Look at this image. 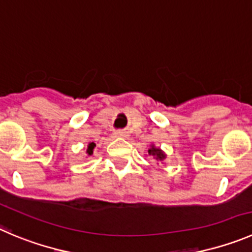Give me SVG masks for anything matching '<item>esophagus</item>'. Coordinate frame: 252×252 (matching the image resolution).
Returning <instances> with one entry per match:
<instances>
[{
	"label": "esophagus",
	"mask_w": 252,
	"mask_h": 252,
	"mask_svg": "<svg viewBox=\"0 0 252 252\" xmlns=\"http://www.w3.org/2000/svg\"><path fill=\"white\" fill-rule=\"evenodd\" d=\"M126 135V131H123V130H115L114 131V137H117V138H124Z\"/></svg>",
	"instance_id": "1"
}]
</instances>
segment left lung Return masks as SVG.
<instances>
[{
    "label": "left lung",
    "mask_w": 252,
    "mask_h": 252,
    "mask_svg": "<svg viewBox=\"0 0 252 252\" xmlns=\"http://www.w3.org/2000/svg\"><path fill=\"white\" fill-rule=\"evenodd\" d=\"M148 153H149V155H152L155 160H163V159L165 158V154H164L160 149H158V148L152 147L149 150H148Z\"/></svg>",
    "instance_id": "8db88e82"
}]
</instances>
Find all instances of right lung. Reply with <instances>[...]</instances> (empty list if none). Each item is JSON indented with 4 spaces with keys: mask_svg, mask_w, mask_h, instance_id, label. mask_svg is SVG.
I'll list each match as a JSON object with an SVG mask.
<instances>
[{
    "mask_svg": "<svg viewBox=\"0 0 252 252\" xmlns=\"http://www.w3.org/2000/svg\"><path fill=\"white\" fill-rule=\"evenodd\" d=\"M94 147H95V144H94V143H89L88 149H87V153H88V155H92V154H93V149H94Z\"/></svg>",
    "mask_w": 252,
    "mask_h": 252,
    "instance_id": "obj_1",
    "label": "right lung"
}]
</instances>
